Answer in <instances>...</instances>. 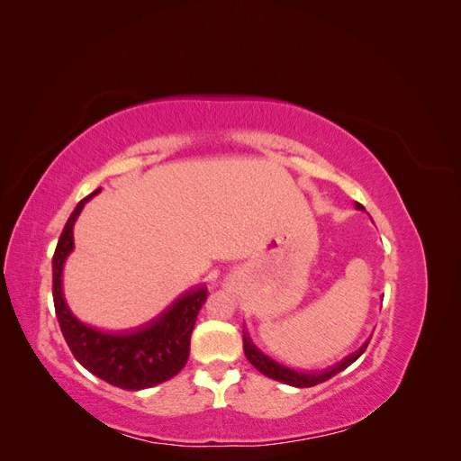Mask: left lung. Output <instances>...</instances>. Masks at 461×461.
Returning a JSON list of instances; mask_svg holds the SVG:
<instances>
[{
  "label": "left lung",
  "mask_w": 461,
  "mask_h": 461,
  "mask_svg": "<svg viewBox=\"0 0 461 461\" xmlns=\"http://www.w3.org/2000/svg\"><path fill=\"white\" fill-rule=\"evenodd\" d=\"M356 209H359V212H366V207L357 202H356ZM369 340H371V337L364 344H361L356 352L342 357L339 364H334V366H330L327 369H321V371H300V369H290L283 364H278V361H275L273 357H269L267 354H263L259 350V348L252 342V339H249L246 329H244V354H246L249 364H252L265 376H269V379L281 381L285 384L296 386V388H308V386H315L319 383H325V381L332 379L337 373L344 371L346 367H350L354 361L366 352Z\"/></svg>",
  "instance_id": "1"
}]
</instances>
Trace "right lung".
Wrapping results in <instances>:
<instances>
[{
	"label": "right lung",
	"instance_id": "1",
	"mask_svg": "<svg viewBox=\"0 0 461 461\" xmlns=\"http://www.w3.org/2000/svg\"><path fill=\"white\" fill-rule=\"evenodd\" d=\"M102 188L80 200L68 217L53 254V303L63 337L78 364L102 381L124 388L144 390L173 376L186 366L190 337L198 313L207 300V286L198 285L180 294L171 305L148 323L107 332L82 323L73 315L63 296V267L73 252L75 222L85 207Z\"/></svg>",
	"mask_w": 461,
	"mask_h": 461
}]
</instances>
